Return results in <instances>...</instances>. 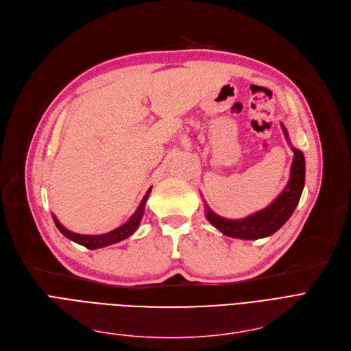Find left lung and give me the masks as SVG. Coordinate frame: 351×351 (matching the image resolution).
<instances>
[{
	"instance_id": "left-lung-1",
	"label": "left lung",
	"mask_w": 351,
	"mask_h": 351,
	"mask_svg": "<svg viewBox=\"0 0 351 351\" xmlns=\"http://www.w3.org/2000/svg\"><path fill=\"white\" fill-rule=\"evenodd\" d=\"M285 136L289 140V132L286 127L281 124ZM294 158L291 164L290 180L286 189L274 199V202L252 215L240 220H228L217 215L207 207V220L217 228L220 230L224 236L241 239V240H258L269 237L285 226V223L290 219L293 211L295 210L300 197H302L304 189V174H306V162L304 156L300 149L291 147Z\"/></svg>"
}]
</instances>
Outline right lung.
<instances>
[{"label": "right lung", "instance_id": "obj_1", "mask_svg": "<svg viewBox=\"0 0 351 351\" xmlns=\"http://www.w3.org/2000/svg\"><path fill=\"white\" fill-rule=\"evenodd\" d=\"M149 193H152V187L148 189L147 194L144 195V198L141 199V203L138 206V208L136 210V213L132 214L130 219L120 227L114 228L112 231H108L106 232V234H95V236H87V234H77V232H73L70 230H66L65 227H62V224L58 221L57 217L53 214V219H54V223L57 226V228L62 232V234L70 239L71 241L77 243V244H81L84 245L90 250H95V248H101V247H106V245H111V244H115V243H120L125 239H128L132 232H134L137 228H138V224L143 219V214H144V206H145V202L147 198L149 195Z\"/></svg>", "mask_w": 351, "mask_h": 351}]
</instances>
